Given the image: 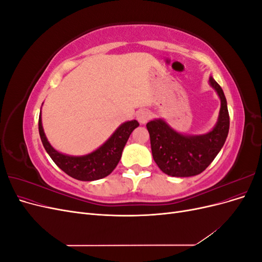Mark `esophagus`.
<instances>
[{
    "label": "esophagus",
    "mask_w": 262,
    "mask_h": 262,
    "mask_svg": "<svg viewBox=\"0 0 262 262\" xmlns=\"http://www.w3.org/2000/svg\"><path fill=\"white\" fill-rule=\"evenodd\" d=\"M149 118H150V114L147 112V110H140L137 115L138 121L141 124H145L149 120Z\"/></svg>",
    "instance_id": "34e87169"
}]
</instances>
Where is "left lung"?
<instances>
[{"label":"left lung","mask_w":262,"mask_h":262,"mask_svg":"<svg viewBox=\"0 0 262 262\" xmlns=\"http://www.w3.org/2000/svg\"><path fill=\"white\" fill-rule=\"evenodd\" d=\"M209 83L221 99L217 122L214 128L201 136H185L166 123L163 119L147 122L150 148L155 163L166 175L191 177L201 173L223 147L228 130L229 115L223 90L212 76Z\"/></svg>","instance_id":"left-lung-1"}]
</instances>
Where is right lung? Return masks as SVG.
Listing matches in <instances>:
<instances>
[{"label":"right lung","mask_w":262,"mask_h":262,"mask_svg":"<svg viewBox=\"0 0 262 262\" xmlns=\"http://www.w3.org/2000/svg\"><path fill=\"white\" fill-rule=\"evenodd\" d=\"M138 126L139 122L137 120L126 121L119 126L113 136L96 150L83 156H71L58 152L47 140L42 128L41 112L38 122L43 147L52 161L69 176L82 181H93L108 176L120 161L126 141Z\"/></svg>","instance_id":"1"}]
</instances>
